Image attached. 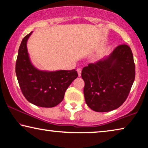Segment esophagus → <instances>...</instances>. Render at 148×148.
Segmentation results:
<instances>
[{"label":"esophagus","mask_w":148,"mask_h":148,"mask_svg":"<svg viewBox=\"0 0 148 148\" xmlns=\"http://www.w3.org/2000/svg\"><path fill=\"white\" fill-rule=\"evenodd\" d=\"M77 72H78V76H81L82 70L80 69V68H78V69H77Z\"/></svg>","instance_id":"esophagus-1"}]
</instances>
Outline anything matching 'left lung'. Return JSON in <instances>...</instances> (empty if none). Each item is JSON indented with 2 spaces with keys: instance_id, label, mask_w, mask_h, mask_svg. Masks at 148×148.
<instances>
[{
  "instance_id": "obj_1",
  "label": "left lung",
  "mask_w": 148,
  "mask_h": 148,
  "mask_svg": "<svg viewBox=\"0 0 148 148\" xmlns=\"http://www.w3.org/2000/svg\"><path fill=\"white\" fill-rule=\"evenodd\" d=\"M85 101L98 112L117 109L126 100L135 79V64L131 48L120 45L111 54L82 70Z\"/></svg>"
}]
</instances>
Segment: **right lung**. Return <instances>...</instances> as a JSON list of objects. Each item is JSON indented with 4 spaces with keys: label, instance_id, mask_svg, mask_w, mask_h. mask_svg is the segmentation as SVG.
<instances>
[{
    "label": "right lung",
    "instance_id": "obj_1",
    "mask_svg": "<svg viewBox=\"0 0 148 148\" xmlns=\"http://www.w3.org/2000/svg\"><path fill=\"white\" fill-rule=\"evenodd\" d=\"M32 33L26 35L20 45L16 62L18 82L28 102L40 107H54L63 100L66 90L78 74L75 70L46 71L35 67L27 50Z\"/></svg>",
    "mask_w": 148,
    "mask_h": 148
}]
</instances>
